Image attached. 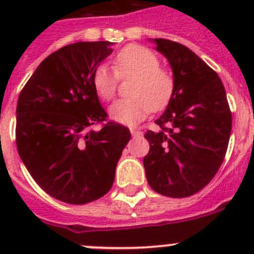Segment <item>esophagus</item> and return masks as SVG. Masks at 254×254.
<instances>
[{
  "label": "esophagus",
  "instance_id": "obj_1",
  "mask_svg": "<svg viewBox=\"0 0 254 254\" xmlns=\"http://www.w3.org/2000/svg\"><path fill=\"white\" fill-rule=\"evenodd\" d=\"M130 132H131V135L134 137H136V136H141L142 135V132L140 131V130H136V129H131L130 130Z\"/></svg>",
  "mask_w": 254,
  "mask_h": 254
}]
</instances>
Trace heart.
Here are the masks:
<instances>
[{
	"instance_id": "obj_1",
	"label": "heart",
	"mask_w": 254,
	"mask_h": 254,
	"mask_svg": "<svg viewBox=\"0 0 254 254\" xmlns=\"http://www.w3.org/2000/svg\"><path fill=\"white\" fill-rule=\"evenodd\" d=\"M113 70L106 65L97 66L92 84L103 101H112L118 91V78H134L130 98L115 102L109 109L112 119L134 125L145 119L151 111L168 106L176 91L172 71L161 67L158 56L141 45H127L118 51L112 60Z\"/></svg>"
}]
</instances>
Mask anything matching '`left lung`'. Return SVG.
<instances>
[{"instance_id":"left-lung-1","label":"left lung","mask_w":254,"mask_h":254,"mask_svg":"<svg viewBox=\"0 0 254 254\" xmlns=\"http://www.w3.org/2000/svg\"><path fill=\"white\" fill-rule=\"evenodd\" d=\"M176 78V91L166 112L156 120L157 131L145 139L143 157L151 188L170 198L200 191L219 171L232 127L226 92L219 75L196 54L179 43L155 39Z\"/></svg>"}]
</instances>
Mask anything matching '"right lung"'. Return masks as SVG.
<instances>
[{"mask_svg": "<svg viewBox=\"0 0 254 254\" xmlns=\"http://www.w3.org/2000/svg\"><path fill=\"white\" fill-rule=\"evenodd\" d=\"M111 42L66 45L42 61L17 103L18 153L38 186L67 204L91 203L111 190L129 129L107 122L92 84Z\"/></svg>", "mask_w": 254, "mask_h": 254, "instance_id": "obj_1", "label": "right lung"}]
</instances>
